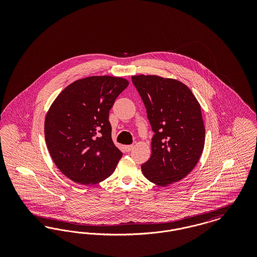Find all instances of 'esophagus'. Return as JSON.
I'll return each mask as SVG.
<instances>
[{
	"label": "esophagus",
	"mask_w": 257,
	"mask_h": 257,
	"mask_svg": "<svg viewBox=\"0 0 257 257\" xmlns=\"http://www.w3.org/2000/svg\"><path fill=\"white\" fill-rule=\"evenodd\" d=\"M125 150L127 151V152H129V151H131L133 148H134V146L133 145H130V146H125Z\"/></svg>",
	"instance_id": "obj_1"
}]
</instances>
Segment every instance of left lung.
<instances>
[{
	"mask_svg": "<svg viewBox=\"0 0 257 257\" xmlns=\"http://www.w3.org/2000/svg\"><path fill=\"white\" fill-rule=\"evenodd\" d=\"M155 133L151 156L142 165L150 182L168 186L183 179L203 151L205 128L200 105L183 83L156 75L132 76Z\"/></svg>",
	"mask_w": 257,
	"mask_h": 257,
	"instance_id": "1",
	"label": "left lung"
}]
</instances>
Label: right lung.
Instances as JSON below:
<instances>
[{
  "label": "right lung",
  "instance_id": "add662e5",
  "mask_svg": "<svg viewBox=\"0 0 257 257\" xmlns=\"http://www.w3.org/2000/svg\"><path fill=\"white\" fill-rule=\"evenodd\" d=\"M129 82L90 76L66 86L46 113L44 134L57 168L82 185L97 184L114 171L122 152L111 140L109 112Z\"/></svg>",
  "mask_w": 257,
  "mask_h": 257
}]
</instances>
